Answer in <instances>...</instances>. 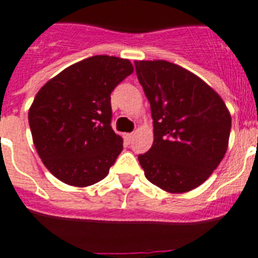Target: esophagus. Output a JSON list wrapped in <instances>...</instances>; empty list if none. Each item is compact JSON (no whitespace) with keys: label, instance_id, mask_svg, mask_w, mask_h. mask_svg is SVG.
<instances>
[{"label":"esophagus","instance_id":"obj_1","mask_svg":"<svg viewBox=\"0 0 258 258\" xmlns=\"http://www.w3.org/2000/svg\"><path fill=\"white\" fill-rule=\"evenodd\" d=\"M123 138H124V142H126V144H130V143L132 142L134 134H124V135H123Z\"/></svg>","mask_w":258,"mask_h":258}]
</instances>
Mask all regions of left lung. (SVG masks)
Segmentation results:
<instances>
[{
	"mask_svg": "<svg viewBox=\"0 0 258 258\" xmlns=\"http://www.w3.org/2000/svg\"><path fill=\"white\" fill-rule=\"evenodd\" d=\"M153 118V145L139 154L145 178L170 194L203 184L227 151L231 115L212 87L171 62L136 61Z\"/></svg>",
	"mask_w": 258,
	"mask_h": 258,
	"instance_id": "1",
	"label": "left lung"
}]
</instances>
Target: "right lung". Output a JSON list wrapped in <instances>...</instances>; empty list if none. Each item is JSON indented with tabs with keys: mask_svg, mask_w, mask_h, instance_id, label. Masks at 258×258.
Wrapping results in <instances>:
<instances>
[{
	"mask_svg": "<svg viewBox=\"0 0 258 258\" xmlns=\"http://www.w3.org/2000/svg\"><path fill=\"white\" fill-rule=\"evenodd\" d=\"M134 73L128 59L93 55L41 87L28 111L33 144L57 179L88 187L109 174L123 149L111 128L110 93Z\"/></svg>",
	"mask_w": 258,
	"mask_h": 258,
	"instance_id": "add662e5",
	"label": "right lung"
}]
</instances>
